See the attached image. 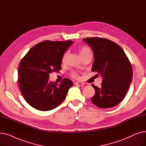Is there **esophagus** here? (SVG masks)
Returning a JSON list of instances; mask_svg holds the SVG:
<instances>
[{
  "label": "esophagus",
  "instance_id": "34e87169",
  "mask_svg": "<svg viewBox=\"0 0 146 146\" xmlns=\"http://www.w3.org/2000/svg\"><path fill=\"white\" fill-rule=\"evenodd\" d=\"M74 84H75V85L79 86H83L84 85V83H80V82H76Z\"/></svg>",
  "mask_w": 146,
  "mask_h": 146
}]
</instances>
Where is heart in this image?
<instances>
[{
	"instance_id": "obj_1",
	"label": "heart",
	"mask_w": 146,
	"mask_h": 146,
	"mask_svg": "<svg viewBox=\"0 0 146 146\" xmlns=\"http://www.w3.org/2000/svg\"><path fill=\"white\" fill-rule=\"evenodd\" d=\"M79 51H80V56H83L84 54H86L88 52H90L89 48L86 47H83L80 48ZM67 52H65L64 54L63 57H62V60H61V61H62V63H64L65 62L66 60V58H67ZM73 77H74V78H76V77H77V74H76V73H73Z\"/></svg>"
}]
</instances>
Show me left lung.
Here are the masks:
<instances>
[{
  "label": "left lung",
  "instance_id": "1",
  "mask_svg": "<svg viewBox=\"0 0 146 146\" xmlns=\"http://www.w3.org/2000/svg\"><path fill=\"white\" fill-rule=\"evenodd\" d=\"M83 41L89 45L94 54L92 71L102 78L101 86L94 85L95 95L91 101L101 108L118 105L123 99L133 79L131 63L121 47L109 40L87 38Z\"/></svg>",
  "mask_w": 146,
  "mask_h": 146
}]
</instances>
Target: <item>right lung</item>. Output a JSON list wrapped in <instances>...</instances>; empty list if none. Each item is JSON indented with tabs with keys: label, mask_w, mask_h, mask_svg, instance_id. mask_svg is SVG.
I'll return each mask as SVG.
<instances>
[{
	"label": "right lung",
	"mask_w": 146,
	"mask_h": 146,
	"mask_svg": "<svg viewBox=\"0 0 146 146\" xmlns=\"http://www.w3.org/2000/svg\"><path fill=\"white\" fill-rule=\"evenodd\" d=\"M72 41H45L30 49L20 62L18 82L23 96L34 108L43 111L53 110L62 102L73 85L65 78L57 85L49 81V74L61 68L62 57Z\"/></svg>",
	"instance_id": "1"
}]
</instances>
